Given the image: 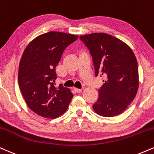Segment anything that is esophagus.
Masks as SVG:
<instances>
[{
  "label": "esophagus",
  "mask_w": 154,
  "mask_h": 154,
  "mask_svg": "<svg viewBox=\"0 0 154 154\" xmlns=\"http://www.w3.org/2000/svg\"><path fill=\"white\" fill-rule=\"evenodd\" d=\"M75 91L77 92V93H80V92H82V89H79V88H75Z\"/></svg>",
  "instance_id": "esophagus-1"
}]
</instances>
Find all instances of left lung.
<instances>
[{"label":"left lung","instance_id":"1","mask_svg":"<svg viewBox=\"0 0 154 154\" xmlns=\"http://www.w3.org/2000/svg\"><path fill=\"white\" fill-rule=\"evenodd\" d=\"M79 38L91 52L95 75L105 77L93 110L105 117L119 115L131 103L138 90V66L133 51L106 33H92Z\"/></svg>","mask_w":154,"mask_h":154}]
</instances>
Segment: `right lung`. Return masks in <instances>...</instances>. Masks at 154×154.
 Segmentation results:
<instances>
[{
    "label": "right lung",
    "instance_id": "obj_1",
    "mask_svg": "<svg viewBox=\"0 0 154 154\" xmlns=\"http://www.w3.org/2000/svg\"><path fill=\"white\" fill-rule=\"evenodd\" d=\"M78 36L61 32L40 35L28 44L19 67V86L26 105L35 114L54 119L66 111L73 94L60 85L56 67L64 49Z\"/></svg>",
    "mask_w": 154,
    "mask_h": 154
}]
</instances>
